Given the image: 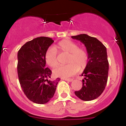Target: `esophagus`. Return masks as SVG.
<instances>
[{"mask_svg": "<svg viewBox=\"0 0 126 126\" xmlns=\"http://www.w3.org/2000/svg\"><path fill=\"white\" fill-rule=\"evenodd\" d=\"M62 80L67 81H69V82H71L72 80H73V79H64V78H63V79H62Z\"/></svg>", "mask_w": 126, "mask_h": 126, "instance_id": "34e87169", "label": "esophagus"}]
</instances>
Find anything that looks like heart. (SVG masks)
Masks as SVG:
<instances>
[{
    "label": "heart",
    "mask_w": 126,
    "mask_h": 126,
    "mask_svg": "<svg viewBox=\"0 0 126 126\" xmlns=\"http://www.w3.org/2000/svg\"><path fill=\"white\" fill-rule=\"evenodd\" d=\"M58 51L60 52L68 53L66 63L67 64L55 68L53 72L58 77L67 78L83 71L86 67L88 62L87 51L82 47H78L75 42L68 39L62 40L55 47H50L45 54L46 64L51 67H55L59 64L57 58Z\"/></svg>",
    "instance_id": "obj_1"
}]
</instances>
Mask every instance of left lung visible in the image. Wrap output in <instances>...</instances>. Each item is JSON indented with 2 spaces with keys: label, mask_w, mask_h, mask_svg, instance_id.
<instances>
[{
  "label": "left lung",
  "mask_w": 126,
  "mask_h": 126,
  "mask_svg": "<svg viewBox=\"0 0 126 126\" xmlns=\"http://www.w3.org/2000/svg\"><path fill=\"white\" fill-rule=\"evenodd\" d=\"M84 45L88 54V62L82 76L83 86L75 94L83 101L97 98L103 93L108 79L109 62L107 49L100 41L85 34L72 36Z\"/></svg>",
  "instance_id": "1"
}]
</instances>
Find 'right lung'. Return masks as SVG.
<instances>
[{
    "instance_id": "obj_1",
    "label": "right lung",
    "mask_w": 126,
    "mask_h": 126,
    "mask_svg": "<svg viewBox=\"0 0 126 126\" xmlns=\"http://www.w3.org/2000/svg\"><path fill=\"white\" fill-rule=\"evenodd\" d=\"M54 40L40 37L26 42L17 53V73L20 86L28 98L45 104L55 94L60 79L50 80L52 71L46 67L45 54Z\"/></svg>"
}]
</instances>
